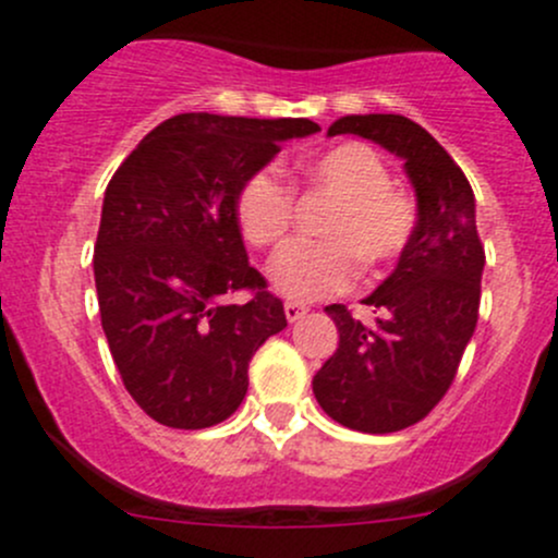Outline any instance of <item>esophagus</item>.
<instances>
[{
  "label": "esophagus",
  "instance_id": "esophagus-1",
  "mask_svg": "<svg viewBox=\"0 0 558 558\" xmlns=\"http://www.w3.org/2000/svg\"><path fill=\"white\" fill-rule=\"evenodd\" d=\"M306 312H308V308L301 306V303H292V301L284 303V314H287V319H290V323H298L301 317H306Z\"/></svg>",
  "mask_w": 558,
  "mask_h": 558
}]
</instances>
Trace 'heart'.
Here are the masks:
<instances>
[{
  "label": "heart",
  "mask_w": 558,
  "mask_h": 558,
  "mask_svg": "<svg viewBox=\"0 0 558 558\" xmlns=\"http://www.w3.org/2000/svg\"><path fill=\"white\" fill-rule=\"evenodd\" d=\"M306 186L336 197L319 235L281 250L271 263V287L290 301L344 292L355 281L357 264L366 271L390 266L404 255L417 228L412 195L393 184L388 162L366 143H341L303 159ZM235 222L257 250L281 244L292 222V190L274 170H257L235 195Z\"/></svg>",
  "instance_id": "obj_1"
}]
</instances>
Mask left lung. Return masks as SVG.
I'll return each mask as SVG.
<instances>
[{
  "instance_id": "8db88e82",
  "label": "left lung",
  "mask_w": 558,
  "mask_h": 558,
  "mask_svg": "<svg viewBox=\"0 0 558 558\" xmlns=\"http://www.w3.org/2000/svg\"><path fill=\"white\" fill-rule=\"evenodd\" d=\"M361 135L404 159L415 190L417 228L393 274L366 306L363 325L347 306L325 312L339 328V350L312 379L314 399L341 426L393 434L428 415L448 393L477 325L485 252L474 222V192L448 151L407 116H341L328 135Z\"/></svg>"
}]
</instances>
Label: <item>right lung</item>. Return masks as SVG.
Returning a JSON list of instances; mask_svg holds the SVG:
<instances>
[{"instance_id": "right-lung-1", "label": "right lung", "mask_w": 558, "mask_h": 558, "mask_svg": "<svg viewBox=\"0 0 558 558\" xmlns=\"http://www.w3.org/2000/svg\"><path fill=\"white\" fill-rule=\"evenodd\" d=\"M314 132L308 119L179 113L110 179L94 244L99 317L124 388L162 426L228 421L252 355L287 328L284 306L250 266L235 195L279 143ZM239 289L256 295L228 302Z\"/></svg>"}]
</instances>
